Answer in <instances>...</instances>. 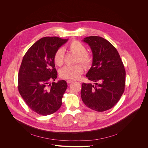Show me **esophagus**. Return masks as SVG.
Segmentation results:
<instances>
[{
	"mask_svg": "<svg viewBox=\"0 0 148 148\" xmlns=\"http://www.w3.org/2000/svg\"><path fill=\"white\" fill-rule=\"evenodd\" d=\"M66 82H67L68 84H71V83H73L74 81H73V80H68L66 81Z\"/></svg>",
	"mask_w": 148,
	"mask_h": 148,
	"instance_id": "1",
	"label": "esophagus"
}]
</instances>
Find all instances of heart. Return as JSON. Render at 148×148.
<instances>
[{"instance_id":"b5f03b06","label":"heart","mask_w":148,"mask_h":148,"mask_svg":"<svg viewBox=\"0 0 148 148\" xmlns=\"http://www.w3.org/2000/svg\"><path fill=\"white\" fill-rule=\"evenodd\" d=\"M68 49L72 53L77 56L76 63H80L85 66L88 67L92 62V57L86 53V48L84 45L77 40H73L68 46ZM55 64L58 66H62L64 63V50L60 48L55 52L53 57ZM84 72L83 67L81 65L66 66L60 71V77L64 79L76 80L79 79Z\"/></svg>"}]
</instances>
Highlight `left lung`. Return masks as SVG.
<instances>
[{
  "instance_id": "1",
  "label": "left lung",
  "mask_w": 148,
  "mask_h": 148,
  "mask_svg": "<svg viewBox=\"0 0 148 148\" xmlns=\"http://www.w3.org/2000/svg\"><path fill=\"white\" fill-rule=\"evenodd\" d=\"M83 41L89 45L93 55L92 65L86 77L95 85L82 84V99L90 109L104 112L115 106L123 95L125 69L118 51L107 40L90 36Z\"/></svg>"
}]
</instances>
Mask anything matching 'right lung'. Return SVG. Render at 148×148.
<instances>
[{
	"instance_id": "1",
	"label": "right lung",
	"mask_w": 148,
	"mask_h": 148,
	"mask_svg": "<svg viewBox=\"0 0 148 148\" xmlns=\"http://www.w3.org/2000/svg\"><path fill=\"white\" fill-rule=\"evenodd\" d=\"M68 39L44 37L35 42L24 55L18 75V89L26 104L39 114L56 112L62 104L67 88L65 80L55 81L58 73L53 57Z\"/></svg>"
}]
</instances>
